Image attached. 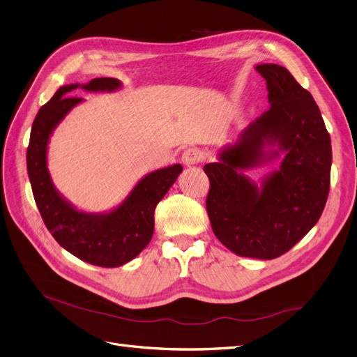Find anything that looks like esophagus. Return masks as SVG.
Returning <instances> with one entry per match:
<instances>
[{"instance_id": "esophagus-1", "label": "esophagus", "mask_w": 357, "mask_h": 357, "mask_svg": "<svg viewBox=\"0 0 357 357\" xmlns=\"http://www.w3.org/2000/svg\"><path fill=\"white\" fill-rule=\"evenodd\" d=\"M202 158H203V153L199 149H187L182 154V162L187 166L197 165L199 162H202Z\"/></svg>"}]
</instances>
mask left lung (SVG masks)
I'll return each mask as SVG.
<instances>
[{
    "label": "left lung",
    "mask_w": 357,
    "mask_h": 357,
    "mask_svg": "<svg viewBox=\"0 0 357 357\" xmlns=\"http://www.w3.org/2000/svg\"><path fill=\"white\" fill-rule=\"evenodd\" d=\"M271 109L203 169L206 207L216 238L232 253L271 260L287 253L319 220L331 179V138L310 92L278 64H257ZM278 161L255 183L243 172Z\"/></svg>",
    "instance_id": "1"
}]
</instances>
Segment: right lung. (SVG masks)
Listing matches in <instances>:
<instances>
[{
  "label": "right lung",
  "instance_id": "right-lung-1",
  "mask_svg": "<svg viewBox=\"0 0 357 357\" xmlns=\"http://www.w3.org/2000/svg\"><path fill=\"white\" fill-rule=\"evenodd\" d=\"M81 88L88 92H114L122 82L114 77H96L88 84H70L57 89L39 109L31 130L26 165L33 197L45 227L69 253L91 265L119 268L135 259L151 241L154 210L182 172L172 165L150 172L138 181L126 199L109 212L91 213L76 208L52 183L47 154L52 132L84 98L70 97Z\"/></svg>",
  "mask_w": 357,
  "mask_h": 357
}]
</instances>
